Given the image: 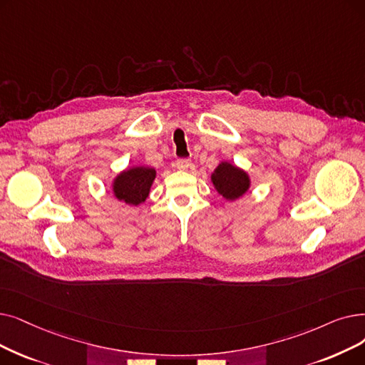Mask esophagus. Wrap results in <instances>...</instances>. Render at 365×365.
Segmentation results:
<instances>
[{
	"label": "esophagus",
	"mask_w": 365,
	"mask_h": 365,
	"mask_svg": "<svg viewBox=\"0 0 365 365\" xmlns=\"http://www.w3.org/2000/svg\"><path fill=\"white\" fill-rule=\"evenodd\" d=\"M191 165H192L191 160H186V158H180V160L176 161V167H178L179 170H187Z\"/></svg>",
	"instance_id": "obj_1"
}]
</instances>
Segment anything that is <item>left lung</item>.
Masks as SVG:
<instances>
[{
  "label": "left lung",
  "mask_w": 365,
  "mask_h": 365,
  "mask_svg": "<svg viewBox=\"0 0 365 365\" xmlns=\"http://www.w3.org/2000/svg\"><path fill=\"white\" fill-rule=\"evenodd\" d=\"M212 182L217 192L227 200H235L242 197L249 189L247 174L228 163H222L212 174Z\"/></svg>",
  "instance_id": "1"
}]
</instances>
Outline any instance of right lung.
Returning <instances> with one entry per match:
<instances>
[{"instance_id":"add662e5","label":"right lung","mask_w":365,"mask_h":365,"mask_svg":"<svg viewBox=\"0 0 365 365\" xmlns=\"http://www.w3.org/2000/svg\"><path fill=\"white\" fill-rule=\"evenodd\" d=\"M155 174V170L148 167H135L120 173L113 183L116 198L133 205L143 202L149 195Z\"/></svg>"}]
</instances>
